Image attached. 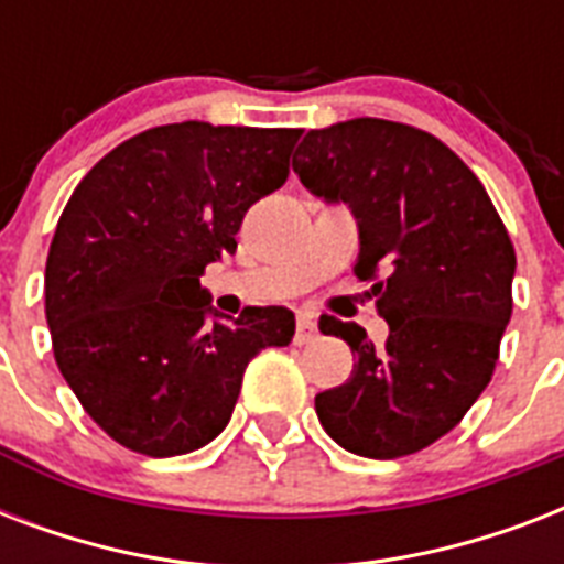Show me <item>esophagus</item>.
I'll return each mask as SVG.
<instances>
[{
  "mask_svg": "<svg viewBox=\"0 0 564 564\" xmlns=\"http://www.w3.org/2000/svg\"><path fill=\"white\" fill-rule=\"evenodd\" d=\"M316 339V316L313 313H299V325H295V343H313Z\"/></svg>",
  "mask_w": 564,
  "mask_h": 564,
  "instance_id": "esophagus-1",
  "label": "esophagus"
}]
</instances>
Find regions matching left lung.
I'll list each match as a JSON object with an SVG mask.
<instances>
[{"label": "left lung", "instance_id": "8db88e82", "mask_svg": "<svg viewBox=\"0 0 564 564\" xmlns=\"http://www.w3.org/2000/svg\"><path fill=\"white\" fill-rule=\"evenodd\" d=\"M292 170L357 216L354 274L371 283L389 325L375 348L354 322H318L357 357L348 383L316 394L318 421L357 456L419 454L463 421L495 375L512 316L507 225L442 140L403 122L362 117L310 131Z\"/></svg>", "mask_w": 564, "mask_h": 564}]
</instances>
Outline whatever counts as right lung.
Listing matches in <instances>:
<instances>
[{"label":"right lung","mask_w":564,"mask_h":564,"mask_svg":"<svg viewBox=\"0 0 564 564\" xmlns=\"http://www.w3.org/2000/svg\"><path fill=\"white\" fill-rule=\"evenodd\" d=\"M299 137L195 119L149 128L69 195L46 257L52 351L87 415L128 451L161 459L213 442L248 362L292 343L286 307L210 322L198 278L237 251L248 207L283 187Z\"/></svg>","instance_id":"obj_1"}]
</instances>
